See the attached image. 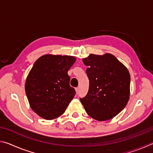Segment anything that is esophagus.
I'll list each match as a JSON object with an SVG mask.
<instances>
[{"label": "esophagus", "mask_w": 153, "mask_h": 153, "mask_svg": "<svg viewBox=\"0 0 153 153\" xmlns=\"http://www.w3.org/2000/svg\"><path fill=\"white\" fill-rule=\"evenodd\" d=\"M76 92L77 94L79 92V88H76Z\"/></svg>", "instance_id": "1"}]
</instances>
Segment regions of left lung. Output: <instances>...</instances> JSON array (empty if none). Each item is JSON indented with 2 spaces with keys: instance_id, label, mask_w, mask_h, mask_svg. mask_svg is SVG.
<instances>
[{
  "instance_id": "8db88e82",
  "label": "left lung",
  "mask_w": 153,
  "mask_h": 153,
  "mask_svg": "<svg viewBox=\"0 0 153 153\" xmlns=\"http://www.w3.org/2000/svg\"><path fill=\"white\" fill-rule=\"evenodd\" d=\"M82 61L88 66L89 89L80 101L88 115L94 120H111L128 104L130 89L129 71L109 53L90 54Z\"/></svg>"
}]
</instances>
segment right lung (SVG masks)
Returning a JSON list of instances; mask_svg holds the SVG:
<instances>
[{
    "label": "right lung",
    "instance_id": "1",
    "mask_svg": "<svg viewBox=\"0 0 153 153\" xmlns=\"http://www.w3.org/2000/svg\"><path fill=\"white\" fill-rule=\"evenodd\" d=\"M76 61L73 56L45 55L33 64L25 90L30 107L40 117H59L74 98L76 90L69 85L67 72Z\"/></svg>",
    "mask_w": 153,
    "mask_h": 153
}]
</instances>
